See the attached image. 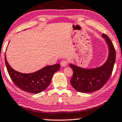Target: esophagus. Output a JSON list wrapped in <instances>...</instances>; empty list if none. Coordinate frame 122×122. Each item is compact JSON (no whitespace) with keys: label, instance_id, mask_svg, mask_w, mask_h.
Masks as SVG:
<instances>
[{"label":"esophagus","instance_id":"obj_1","mask_svg":"<svg viewBox=\"0 0 122 122\" xmlns=\"http://www.w3.org/2000/svg\"><path fill=\"white\" fill-rule=\"evenodd\" d=\"M67 64H68V62H67L66 60H62V61L61 62V66L62 67L66 66Z\"/></svg>","mask_w":122,"mask_h":122}]
</instances>
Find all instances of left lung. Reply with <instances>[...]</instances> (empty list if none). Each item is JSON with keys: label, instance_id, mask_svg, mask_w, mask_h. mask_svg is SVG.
Wrapping results in <instances>:
<instances>
[{"label": "left lung", "instance_id": "left-lung-1", "mask_svg": "<svg viewBox=\"0 0 122 122\" xmlns=\"http://www.w3.org/2000/svg\"><path fill=\"white\" fill-rule=\"evenodd\" d=\"M108 47V56L101 66L93 69H85L70 64L73 70L70 83L74 89L81 93H93L101 89L106 83L112 74L115 62L116 52L110 38L102 33Z\"/></svg>", "mask_w": 122, "mask_h": 122}]
</instances>
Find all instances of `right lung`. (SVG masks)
Listing matches in <instances>:
<instances>
[{
    "label": "right lung",
    "instance_id": "right-lung-1",
    "mask_svg": "<svg viewBox=\"0 0 122 122\" xmlns=\"http://www.w3.org/2000/svg\"><path fill=\"white\" fill-rule=\"evenodd\" d=\"M5 63L7 71L14 83L19 88L26 92L37 94L48 87L54 73L59 70V64L45 66L41 69L32 73H21L11 67L5 55Z\"/></svg>",
    "mask_w": 122,
    "mask_h": 122
}]
</instances>
